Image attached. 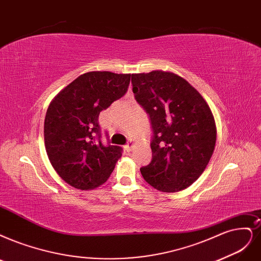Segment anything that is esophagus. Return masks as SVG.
Instances as JSON below:
<instances>
[{
    "label": "esophagus",
    "mask_w": 261,
    "mask_h": 261,
    "mask_svg": "<svg viewBox=\"0 0 261 261\" xmlns=\"http://www.w3.org/2000/svg\"><path fill=\"white\" fill-rule=\"evenodd\" d=\"M134 145H136V142L131 140V141L128 143V145L124 146V148H125V150H127V151H131L132 148L134 147Z\"/></svg>",
    "instance_id": "esophagus-1"
}]
</instances>
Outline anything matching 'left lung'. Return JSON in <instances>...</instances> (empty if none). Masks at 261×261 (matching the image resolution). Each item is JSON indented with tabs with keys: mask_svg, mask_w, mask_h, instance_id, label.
I'll return each instance as SVG.
<instances>
[{
	"mask_svg": "<svg viewBox=\"0 0 261 261\" xmlns=\"http://www.w3.org/2000/svg\"><path fill=\"white\" fill-rule=\"evenodd\" d=\"M137 101L149 114L152 159L140 169L162 192L189 187L204 172L216 144V123L207 102L186 80L161 70L132 74Z\"/></svg>",
	"mask_w": 261,
	"mask_h": 261,
	"instance_id": "8db88e82",
	"label": "left lung"
}]
</instances>
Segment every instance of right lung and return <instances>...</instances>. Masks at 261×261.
<instances>
[{
  "label": "right lung",
  "mask_w": 261,
  "mask_h": 261,
  "mask_svg": "<svg viewBox=\"0 0 261 261\" xmlns=\"http://www.w3.org/2000/svg\"><path fill=\"white\" fill-rule=\"evenodd\" d=\"M130 77L87 72L64 87L48 106L44 122L47 156L57 174L72 187L91 190L103 185L121 157V147L101 143L98 118L127 92Z\"/></svg>",
  "instance_id": "obj_1"
}]
</instances>
